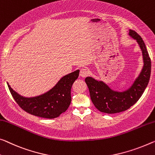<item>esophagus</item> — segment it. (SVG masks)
Returning a JSON list of instances; mask_svg holds the SVG:
<instances>
[{"label":"esophagus","instance_id":"34e87169","mask_svg":"<svg viewBox=\"0 0 155 155\" xmlns=\"http://www.w3.org/2000/svg\"><path fill=\"white\" fill-rule=\"evenodd\" d=\"M88 74H89V72H88V71L86 68H82L80 70V75L82 78H86L88 75Z\"/></svg>","mask_w":155,"mask_h":155}]
</instances>
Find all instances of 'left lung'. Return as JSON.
I'll list each match as a JSON object with an SVG mask.
<instances>
[{"mask_svg":"<svg viewBox=\"0 0 155 155\" xmlns=\"http://www.w3.org/2000/svg\"><path fill=\"white\" fill-rule=\"evenodd\" d=\"M129 35L139 45L143 59L141 73L129 89L122 92L116 91L102 81L96 80L91 77L85 78L91 101L101 112L115 114L127 110L139 101L148 84L151 73V60L146 44L135 31L130 30Z\"/></svg>","mask_w":155,"mask_h":155,"instance_id":"1","label":"left lung"}]
</instances>
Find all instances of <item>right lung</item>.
<instances>
[{"label":"right lung","mask_w":155,"mask_h":155,"mask_svg":"<svg viewBox=\"0 0 155 155\" xmlns=\"http://www.w3.org/2000/svg\"><path fill=\"white\" fill-rule=\"evenodd\" d=\"M79 73L80 71L77 70L64 76L48 91L32 97L21 96L12 89L8 82L7 84L14 101L26 112L38 117L54 118L65 112L69 107L71 87L78 79Z\"/></svg>","instance_id":"right-lung-1"}]
</instances>
